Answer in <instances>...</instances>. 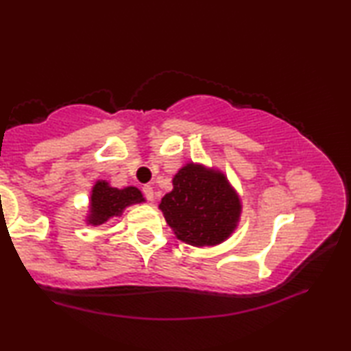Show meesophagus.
Returning <instances> with one entry per match:
<instances>
[{
  "instance_id": "34e87169",
  "label": "esophagus",
  "mask_w": 351,
  "mask_h": 351,
  "mask_svg": "<svg viewBox=\"0 0 351 351\" xmlns=\"http://www.w3.org/2000/svg\"><path fill=\"white\" fill-rule=\"evenodd\" d=\"M142 192H144V195H145V198L148 199V201H153V198H154V192H153V187L152 186H144L142 187Z\"/></svg>"
}]
</instances>
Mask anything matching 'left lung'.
Returning <instances> with one entry per match:
<instances>
[{"mask_svg":"<svg viewBox=\"0 0 351 351\" xmlns=\"http://www.w3.org/2000/svg\"><path fill=\"white\" fill-rule=\"evenodd\" d=\"M159 209L181 241L203 247L223 243L239 223L241 204L221 171L190 162L173 178Z\"/></svg>","mask_w":351,"mask_h":351,"instance_id":"left-lung-1","label":"left lung"}]
</instances>
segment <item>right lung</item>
Segmentation results:
<instances>
[{
    "label": "right lung",
    "mask_w": 351,
    "mask_h": 351,
    "mask_svg": "<svg viewBox=\"0 0 351 351\" xmlns=\"http://www.w3.org/2000/svg\"><path fill=\"white\" fill-rule=\"evenodd\" d=\"M141 190L136 187L116 189L108 182L97 181L91 193V213L86 221L93 226H99L108 221L112 217H121L125 207L142 203Z\"/></svg>",
    "instance_id": "add662e5"
}]
</instances>
